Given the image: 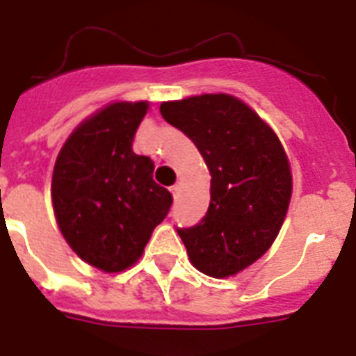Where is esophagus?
Segmentation results:
<instances>
[{
	"label": "esophagus",
	"mask_w": 356,
	"mask_h": 356,
	"mask_svg": "<svg viewBox=\"0 0 356 356\" xmlns=\"http://www.w3.org/2000/svg\"><path fill=\"white\" fill-rule=\"evenodd\" d=\"M170 190H172L173 197H175V199H177V197H179V193H181V183H177V184H173V186H172V188H170Z\"/></svg>",
	"instance_id": "1"
}]
</instances>
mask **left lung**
<instances>
[{"label": "left lung", "instance_id": "1", "mask_svg": "<svg viewBox=\"0 0 356 356\" xmlns=\"http://www.w3.org/2000/svg\"><path fill=\"white\" fill-rule=\"evenodd\" d=\"M211 175V201L195 226L177 228L197 270L215 279L243 271L273 244L288 211L291 172L264 121L237 97L204 94L161 104Z\"/></svg>", "mask_w": 356, "mask_h": 356}]
</instances>
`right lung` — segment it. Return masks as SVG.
Segmentation results:
<instances>
[{
  "mask_svg": "<svg viewBox=\"0 0 356 356\" xmlns=\"http://www.w3.org/2000/svg\"><path fill=\"white\" fill-rule=\"evenodd\" d=\"M148 103H113L86 119L54 166L52 204L59 229L83 261L115 273L143 255L172 193L154 181V163L132 152Z\"/></svg>",
  "mask_w": 356,
  "mask_h": 356,
  "instance_id": "right-lung-1",
  "label": "right lung"
}]
</instances>
